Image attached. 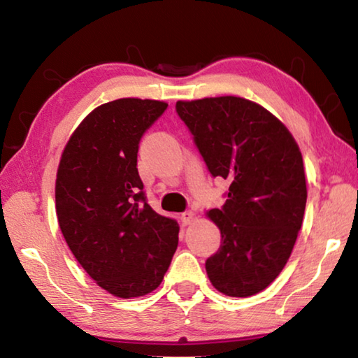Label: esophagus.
<instances>
[{"label":"esophagus","instance_id":"obj_1","mask_svg":"<svg viewBox=\"0 0 358 358\" xmlns=\"http://www.w3.org/2000/svg\"><path fill=\"white\" fill-rule=\"evenodd\" d=\"M194 211H191V210H187V211H185V213H181V221H183V224H189L192 220H194Z\"/></svg>","mask_w":358,"mask_h":358}]
</instances>
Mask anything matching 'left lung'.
Wrapping results in <instances>:
<instances>
[{"label":"left lung","instance_id":"obj_1","mask_svg":"<svg viewBox=\"0 0 358 358\" xmlns=\"http://www.w3.org/2000/svg\"><path fill=\"white\" fill-rule=\"evenodd\" d=\"M213 177L229 180L222 208L208 211L221 246L205 268L215 289L251 296L268 287L294 250L306 207L299 145L262 106L237 96L178 101Z\"/></svg>","mask_w":358,"mask_h":358}]
</instances>
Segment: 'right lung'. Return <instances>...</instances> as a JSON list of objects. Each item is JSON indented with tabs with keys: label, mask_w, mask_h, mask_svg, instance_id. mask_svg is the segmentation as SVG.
Listing matches in <instances>:
<instances>
[{
	"label": "right lung",
	"mask_w": 358,
	"mask_h": 358,
	"mask_svg": "<svg viewBox=\"0 0 358 358\" xmlns=\"http://www.w3.org/2000/svg\"><path fill=\"white\" fill-rule=\"evenodd\" d=\"M167 108L123 98L96 107L72 132L59 159L55 201L63 237L99 287L120 299L159 286L178 245V224L147 203L138 142Z\"/></svg>",
	"instance_id": "add662e5"
}]
</instances>
